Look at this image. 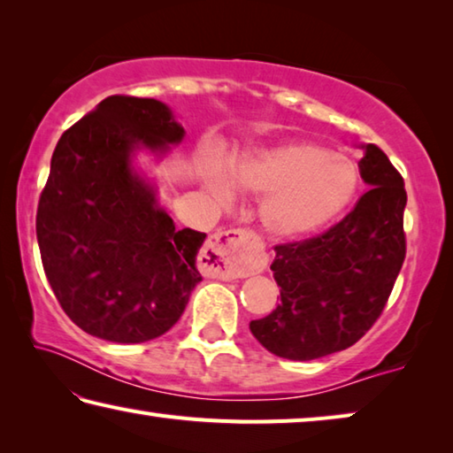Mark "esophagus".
Returning a JSON list of instances; mask_svg holds the SVG:
<instances>
[{"label":"esophagus","instance_id":"1","mask_svg":"<svg viewBox=\"0 0 453 453\" xmlns=\"http://www.w3.org/2000/svg\"><path fill=\"white\" fill-rule=\"evenodd\" d=\"M209 260L206 273L219 280L244 279L257 273L263 265V257L257 249V236L249 228H228L209 236L204 247Z\"/></svg>","mask_w":453,"mask_h":453}]
</instances>
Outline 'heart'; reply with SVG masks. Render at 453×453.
<instances>
[{
    "label": "heart",
    "instance_id": "1",
    "mask_svg": "<svg viewBox=\"0 0 453 453\" xmlns=\"http://www.w3.org/2000/svg\"><path fill=\"white\" fill-rule=\"evenodd\" d=\"M233 182L242 190L268 195L260 209L265 228L276 236H303L328 225L358 188V171L344 157L314 142H284L236 163ZM211 187L228 198L225 179L214 171Z\"/></svg>",
    "mask_w": 453,
    "mask_h": 453
}]
</instances>
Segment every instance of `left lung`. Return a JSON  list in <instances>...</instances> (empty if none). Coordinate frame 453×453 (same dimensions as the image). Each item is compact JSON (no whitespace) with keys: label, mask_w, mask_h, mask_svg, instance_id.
Wrapping results in <instances>:
<instances>
[{"label":"left lung","mask_w":453,"mask_h":453,"mask_svg":"<svg viewBox=\"0 0 453 453\" xmlns=\"http://www.w3.org/2000/svg\"><path fill=\"white\" fill-rule=\"evenodd\" d=\"M362 179L372 187L328 231L276 244L271 266L280 303L250 332L268 352L314 360L346 350L384 312L406 258V188L382 149L366 145Z\"/></svg>","instance_id":"obj_1"}]
</instances>
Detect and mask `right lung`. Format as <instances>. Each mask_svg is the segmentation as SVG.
Instances as JSON below:
<instances>
[{"instance_id":"right-lung-1","label":"right lung","mask_w":453,"mask_h":453,"mask_svg":"<svg viewBox=\"0 0 453 453\" xmlns=\"http://www.w3.org/2000/svg\"><path fill=\"white\" fill-rule=\"evenodd\" d=\"M185 129L157 99L111 95L61 134L37 204L53 295L87 334L139 344L180 319L201 282L204 233L174 228L131 169L134 149L165 150Z\"/></svg>"}]
</instances>
